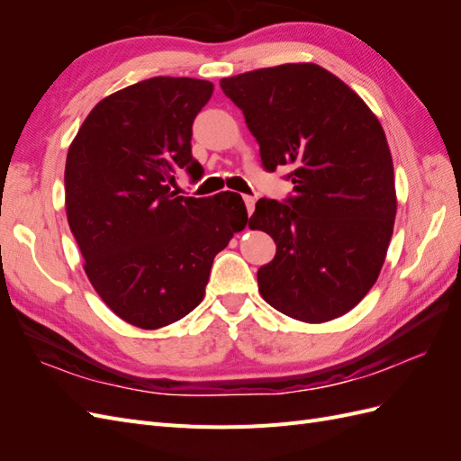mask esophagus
<instances>
[{
  "label": "esophagus",
  "instance_id": "esophagus-1",
  "mask_svg": "<svg viewBox=\"0 0 461 461\" xmlns=\"http://www.w3.org/2000/svg\"><path fill=\"white\" fill-rule=\"evenodd\" d=\"M244 198V203H246V209H248V215L254 213L256 209V198L254 196H242Z\"/></svg>",
  "mask_w": 461,
  "mask_h": 461
}]
</instances>
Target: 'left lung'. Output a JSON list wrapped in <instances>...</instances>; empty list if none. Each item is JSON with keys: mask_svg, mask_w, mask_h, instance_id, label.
I'll list each match as a JSON object with an SVG mask.
<instances>
[{"mask_svg": "<svg viewBox=\"0 0 461 461\" xmlns=\"http://www.w3.org/2000/svg\"><path fill=\"white\" fill-rule=\"evenodd\" d=\"M259 144L265 171L290 167L292 194L261 198L249 229L276 244L258 285L276 312L323 323L357 305L381 273L396 217L393 156L379 119L313 63L221 80Z\"/></svg>", "mask_w": 461, "mask_h": 461, "instance_id": "left-lung-1", "label": "left lung"}]
</instances>
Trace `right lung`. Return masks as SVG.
Segmentation results:
<instances>
[{
    "mask_svg": "<svg viewBox=\"0 0 461 461\" xmlns=\"http://www.w3.org/2000/svg\"><path fill=\"white\" fill-rule=\"evenodd\" d=\"M213 85L153 77L107 95L73 140L65 207L100 298L127 323L159 329L202 302L215 256L246 227L240 194L176 196L175 180H200L192 124Z\"/></svg>",
    "mask_w": 461,
    "mask_h": 461,
    "instance_id": "1",
    "label": "right lung"
}]
</instances>
